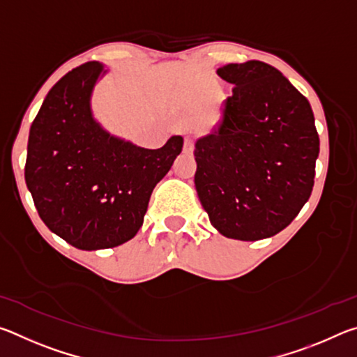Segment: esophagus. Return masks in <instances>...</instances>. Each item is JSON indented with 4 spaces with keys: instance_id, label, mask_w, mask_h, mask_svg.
I'll return each instance as SVG.
<instances>
[{
    "instance_id": "1",
    "label": "esophagus",
    "mask_w": 357,
    "mask_h": 357,
    "mask_svg": "<svg viewBox=\"0 0 357 357\" xmlns=\"http://www.w3.org/2000/svg\"><path fill=\"white\" fill-rule=\"evenodd\" d=\"M192 151H193V140L187 137L184 140V153H192Z\"/></svg>"
}]
</instances>
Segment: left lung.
Wrapping results in <instances>:
<instances>
[{
	"instance_id": "8db88e82",
	"label": "left lung",
	"mask_w": 357,
	"mask_h": 357,
	"mask_svg": "<svg viewBox=\"0 0 357 357\" xmlns=\"http://www.w3.org/2000/svg\"><path fill=\"white\" fill-rule=\"evenodd\" d=\"M217 75L234 88L219 124L195 142L198 198L225 238H271L313 189L319 138L312 107L263 61L227 64Z\"/></svg>"
}]
</instances>
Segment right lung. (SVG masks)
I'll list each match as a JSON object with an SVG mask.
<instances>
[{
    "instance_id": "right-lung-1",
    "label": "right lung",
    "mask_w": 357,
    "mask_h": 357,
    "mask_svg": "<svg viewBox=\"0 0 357 357\" xmlns=\"http://www.w3.org/2000/svg\"><path fill=\"white\" fill-rule=\"evenodd\" d=\"M108 72L91 61L45 96L28 138L25 181L50 231L82 250L128 243L143 225L155 184L170 172L184 138L144 149L94 118L91 96Z\"/></svg>"
}]
</instances>
